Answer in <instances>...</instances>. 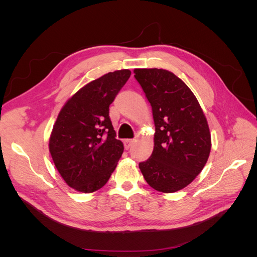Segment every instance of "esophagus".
I'll use <instances>...</instances> for the list:
<instances>
[{"label": "esophagus", "mask_w": 257, "mask_h": 257, "mask_svg": "<svg viewBox=\"0 0 257 257\" xmlns=\"http://www.w3.org/2000/svg\"><path fill=\"white\" fill-rule=\"evenodd\" d=\"M133 144H134V139H125V141H124V148H125L126 150H128Z\"/></svg>", "instance_id": "1"}]
</instances>
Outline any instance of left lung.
<instances>
[{
	"instance_id": "8db88e82",
	"label": "left lung",
	"mask_w": 257,
	"mask_h": 257,
	"mask_svg": "<svg viewBox=\"0 0 257 257\" xmlns=\"http://www.w3.org/2000/svg\"><path fill=\"white\" fill-rule=\"evenodd\" d=\"M134 77L152 107L155 125L151 157L139 163L145 180L163 193L189 185L205 167L211 136L193 92L166 69L136 68Z\"/></svg>"
}]
</instances>
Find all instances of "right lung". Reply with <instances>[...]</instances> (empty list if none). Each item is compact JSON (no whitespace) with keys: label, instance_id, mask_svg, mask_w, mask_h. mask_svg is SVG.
<instances>
[{"label":"right lung","instance_id":"obj_1","mask_svg":"<svg viewBox=\"0 0 257 257\" xmlns=\"http://www.w3.org/2000/svg\"><path fill=\"white\" fill-rule=\"evenodd\" d=\"M130 76L131 71L121 69L89 82L58 115L49 151L61 177L76 191L103 188L121 158L124 147L115 138L109 106Z\"/></svg>","mask_w":257,"mask_h":257}]
</instances>
